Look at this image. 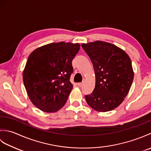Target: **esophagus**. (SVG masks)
Returning a JSON list of instances; mask_svg holds the SVG:
<instances>
[{"instance_id":"34e87169","label":"esophagus","mask_w":151,"mask_h":151,"mask_svg":"<svg viewBox=\"0 0 151 151\" xmlns=\"http://www.w3.org/2000/svg\"><path fill=\"white\" fill-rule=\"evenodd\" d=\"M78 86H79V87H82V86H83V82H79L77 84Z\"/></svg>"}]
</instances>
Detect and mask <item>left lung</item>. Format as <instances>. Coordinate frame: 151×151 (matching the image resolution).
Segmentation results:
<instances>
[{
  "label": "left lung",
  "instance_id": "obj_1",
  "mask_svg": "<svg viewBox=\"0 0 151 151\" xmlns=\"http://www.w3.org/2000/svg\"><path fill=\"white\" fill-rule=\"evenodd\" d=\"M93 66L95 87L85 95L89 106L98 111H108L119 106L129 93L134 79L129 55L120 48L101 41L83 43Z\"/></svg>",
  "mask_w": 151,
  "mask_h": 151
}]
</instances>
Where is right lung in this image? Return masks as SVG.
Returning a JSON list of instances; mask_svg holds the SVG:
<instances>
[{
    "label": "right lung",
    "mask_w": 151,
    "mask_h": 151,
    "mask_svg": "<svg viewBox=\"0 0 151 151\" xmlns=\"http://www.w3.org/2000/svg\"><path fill=\"white\" fill-rule=\"evenodd\" d=\"M80 47L79 43H52L28 56L22 79L30 101L40 110L52 113L65 105L73 89L72 61Z\"/></svg>",
    "instance_id": "add662e5"
}]
</instances>
